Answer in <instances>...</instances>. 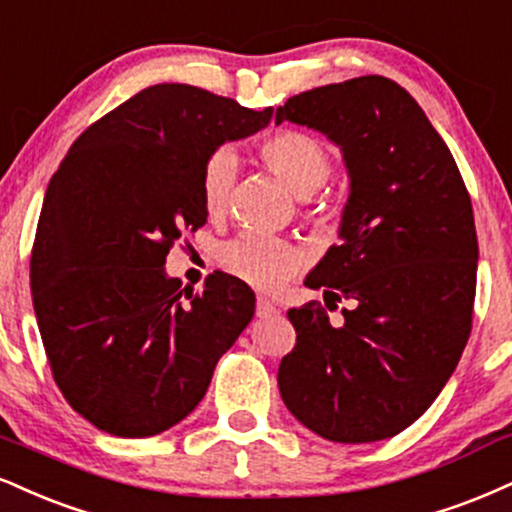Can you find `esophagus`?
Segmentation results:
<instances>
[{"label": "esophagus", "mask_w": 512, "mask_h": 512, "mask_svg": "<svg viewBox=\"0 0 512 512\" xmlns=\"http://www.w3.org/2000/svg\"><path fill=\"white\" fill-rule=\"evenodd\" d=\"M276 312L279 310H276V305L272 303V300L264 298V295L257 298V317H274Z\"/></svg>", "instance_id": "34e87169"}]
</instances>
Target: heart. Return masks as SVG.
<instances>
[{"mask_svg": "<svg viewBox=\"0 0 512 512\" xmlns=\"http://www.w3.org/2000/svg\"><path fill=\"white\" fill-rule=\"evenodd\" d=\"M262 162L286 183L293 193L310 195L329 178L331 159L315 135L303 131H279L262 140ZM238 159L231 150H217L202 166L200 195L207 214L221 217L229 209L231 190L236 183ZM226 272L257 288H279L298 272L300 255L288 240L243 233L221 250Z\"/></svg>", "mask_w": 512, "mask_h": 512, "instance_id": "1", "label": "heart"}]
</instances>
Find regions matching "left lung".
<instances>
[{"instance_id": "8db88e82", "label": "left lung", "mask_w": 512, "mask_h": 512, "mask_svg": "<svg viewBox=\"0 0 512 512\" xmlns=\"http://www.w3.org/2000/svg\"><path fill=\"white\" fill-rule=\"evenodd\" d=\"M319 131L343 155L350 190L338 238L288 310L295 348L279 365L286 408L336 443L391 439L439 396L472 329L477 231L458 164L408 90L362 76L300 92L276 123Z\"/></svg>"}]
</instances>
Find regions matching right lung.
Listing matches in <instances>:
<instances>
[{"label": "right lung", "mask_w": 512, "mask_h": 512, "mask_svg": "<svg viewBox=\"0 0 512 512\" xmlns=\"http://www.w3.org/2000/svg\"><path fill=\"white\" fill-rule=\"evenodd\" d=\"M272 114L150 85L80 133L49 181L30 257L35 317L54 381L102 432L145 439L186 420L255 315L236 276L214 272L183 301L164 264L183 231L207 224V159Z\"/></svg>", "instance_id": "1"}]
</instances>
